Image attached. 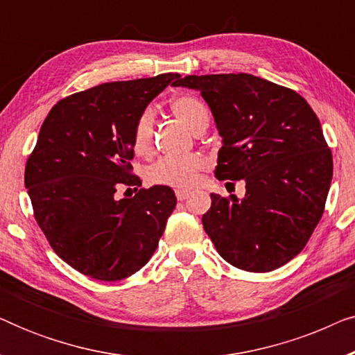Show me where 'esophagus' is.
Masks as SVG:
<instances>
[{
	"instance_id": "1",
	"label": "esophagus",
	"mask_w": 355,
	"mask_h": 355,
	"mask_svg": "<svg viewBox=\"0 0 355 355\" xmlns=\"http://www.w3.org/2000/svg\"><path fill=\"white\" fill-rule=\"evenodd\" d=\"M189 196H191V192L184 191V189H178V191H176V198H178V200H186Z\"/></svg>"
}]
</instances>
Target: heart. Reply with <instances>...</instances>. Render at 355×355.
<instances>
[{
	"instance_id": "obj_1",
	"label": "heart",
	"mask_w": 355,
	"mask_h": 355,
	"mask_svg": "<svg viewBox=\"0 0 355 355\" xmlns=\"http://www.w3.org/2000/svg\"><path fill=\"white\" fill-rule=\"evenodd\" d=\"M169 108L189 129L200 132L208 128L210 114L205 103L193 95H178L169 101ZM155 111L145 108L135 118L132 128V147L137 155H148L153 148ZM203 168V158L197 153L168 155L159 158L147 171V178L157 186L178 189L193 187L198 181V173Z\"/></svg>"
}]
</instances>
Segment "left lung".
Here are the masks:
<instances>
[{
	"mask_svg": "<svg viewBox=\"0 0 355 355\" xmlns=\"http://www.w3.org/2000/svg\"><path fill=\"white\" fill-rule=\"evenodd\" d=\"M200 92L223 147L215 176L245 181V197L211 193L202 216L218 254L236 268L266 273L307 244L323 215L333 157L322 125L297 92L252 74L186 76Z\"/></svg>",
	"mask_w": 355,
	"mask_h": 355,
	"instance_id": "obj_1",
	"label": "left lung"
}]
</instances>
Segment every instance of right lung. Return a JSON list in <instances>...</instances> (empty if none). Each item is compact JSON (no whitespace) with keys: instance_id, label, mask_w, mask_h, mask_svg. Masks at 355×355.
Listing matches in <instances>:
<instances>
[{"instance_id":"right-lung-1","label":"right lung","mask_w":355,"mask_h":355,"mask_svg":"<svg viewBox=\"0 0 355 355\" xmlns=\"http://www.w3.org/2000/svg\"><path fill=\"white\" fill-rule=\"evenodd\" d=\"M179 74L108 82L66 96L43 121L26 164L35 220L60 259L100 281H119L152 259L176 207L168 186L140 187L132 128L140 111ZM129 191V189H128Z\"/></svg>"}]
</instances>
